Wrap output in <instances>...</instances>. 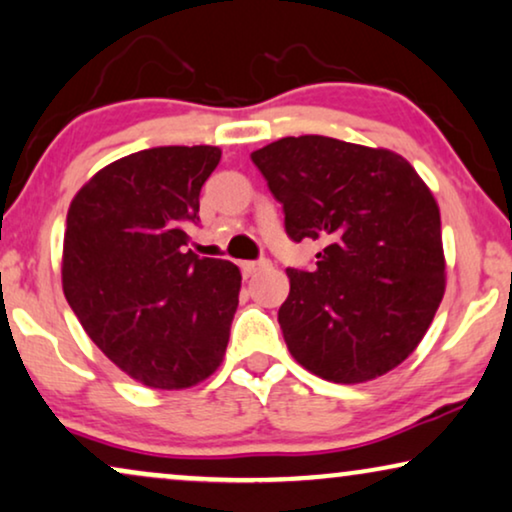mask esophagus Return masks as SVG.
Listing matches in <instances>:
<instances>
[{"label": "esophagus", "mask_w": 512, "mask_h": 512, "mask_svg": "<svg viewBox=\"0 0 512 512\" xmlns=\"http://www.w3.org/2000/svg\"><path fill=\"white\" fill-rule=\"evenodd\" d=\"M265 268H268V261H247V263H242V275L251 277Z\"/></svg>", "instance_id": "obj_1"}]
</instances>
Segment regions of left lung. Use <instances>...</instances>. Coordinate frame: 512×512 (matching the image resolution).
<instances>
[{"mask_svg":"<svg viewBox=\"0 0 512 512\" xmlns=\"http://www.w3.org/2000/svg\"><path fill=\"white\" fill-rule=\"evenodd\" d=\"M291 240L324 242L314 272L286 270V347L338 384L387 375L429 331L445 293L440 209L408 160L333 137L277 139L251 153Z\"/></svg>","mask_w":512,"mask_h":512,"instance_id":"obj_1","label":"left lung"}]
</instances>
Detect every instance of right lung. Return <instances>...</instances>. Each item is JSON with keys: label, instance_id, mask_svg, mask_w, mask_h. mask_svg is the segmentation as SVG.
I'll return each mask as SVG.
<instances>
[{"label": "right lung", "instance_id": "add662e5", "mask_svg": "<svg viewBox=\"0 0 512 512\" xmlns=\"http://www.w3.org/2000/svg\"><path fill=\"white\" fill-rule=\"evenodd\" d=\"M219 146H158L118 158L74 195L62 291L88 338L151 389H188L226 354L240 268L186 247Z\"/></svg>", "mask_w": 512, "mask_h": 512}]
</instances>
